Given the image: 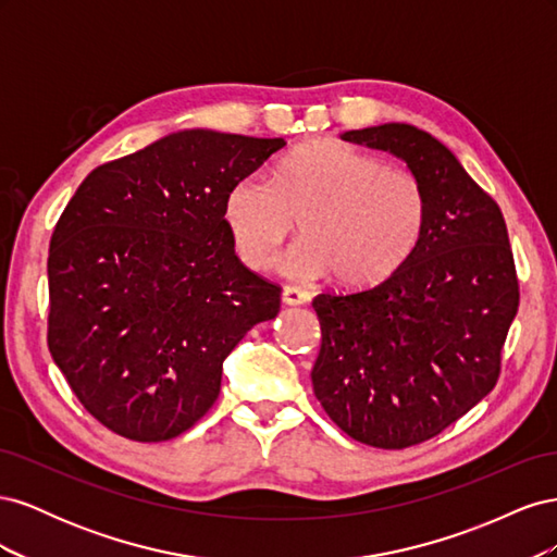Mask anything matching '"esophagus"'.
<instances>
[{
	"label": "esophagus",
	"instance_id": "esophagus-1",
	"mask_svg": "<svg viewBox=\"0 0 557 557\" xmlns=\"http://www.w3.org/2000/svg\"><path fill=\"white\" fill-rule=\"evenodd\" d=\"M311 299V295L301 288H295V285H288V288H283L281 293V301L285 307H299V305H307Z\"/></svg>",
	"mask_w": 557,
	"mask_h": 557
}]
</instances>
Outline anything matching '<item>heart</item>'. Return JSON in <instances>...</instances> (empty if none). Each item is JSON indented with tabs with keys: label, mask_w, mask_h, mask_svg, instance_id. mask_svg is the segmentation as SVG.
<instances>
[{
	"label": "heart",
	"mask_w": 557,
	"mask_h": 557,
	"mask_svg": "<svg viewBox=\"0 0 557 557\" xmlns=\"http://www.w3.org/2000/svg\"><path fill=\"white\" fill-rule=\"evenodd\" d=\"M428 193L404 166L334 139L285 153L269 183L244 176L223 199L234 256L250 272H269L299 221L305 234L285 260L293 278L334 272L344 288H369L407 262L428 223Z\"/></svg>",
	"instance_id": "1"
}]
</instances>
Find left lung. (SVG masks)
Here are the masks:
<instances>
[{
	"label": "left lung",
	"mask_w": 557,
	"mask_h": 557,
	"mask_svg": "<svg viewBox=\"0 0 557 557\" xmlns=\"http://www.w3.org/2000/svg\"><path fill=\"white\" fill-rule=\"evenodd\" d=\"M342 139L401 158L428 193L423 237L393 276L313 299L318 401L350 440L399 450L495 387L520 301L513 252L497 201L432 134L387 123Z\"/></svg>",
	"instance_id": "8db88e82"
}]
</instances>
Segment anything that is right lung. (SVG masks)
<instances>
[{
    "label": "right lung",
    "instance_id": "1",
    "mask_svg": "<svg viewBox=\"0 0 557 557\" xmlns=\"http://www.w3.org/2000/svg\"><path fill=\"white\" fill-rule=\"evenodd\" d=\"M283 139L185 129L92 170L48 250V350L107 430L166 442L221 393L244 334L281 288L234 256L223 199Z\"/></svg>",
    "mask_w": 557,
    "mask_h": 557
}]
</instances>
